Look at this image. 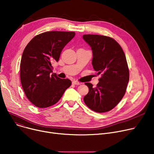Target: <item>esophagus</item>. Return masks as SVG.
I'll list each match as a JSON object with an SVG mask.
<instances>
[{
  "label": "esophagus",
  "instance_id": "esophagus-1",
  "mask_svg": "<svg viewBox=\"0 0 154 154\" xmlns=\"http://www.w3.org/2000/svg\"><path fill=\"white\" fill-rule=\"evenodd\" d=\"M72 84H74V85H80V84H81V83L78 82V81H76V80H73Z\"/></svg>",
  "mask_w": 154,
  "mask_h": 154
}]
</instances>
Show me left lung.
<instances>
[{
  "instance_id": "8db88e82",
  "label": "left lung",
  "mask_w": 154,
  "mask_h": 154,
  "mask_svg": "<svg viewBox=\"0 0 154 154\" xmlns=\"http://www.w3.org/2000/svg\"><path fill=\"white\" fill-rule=\"evenodd\" d=\"M83 38L92 48L94 69L101 75L95 87L85 83L88 92L84 100L94 112H106L114 109L125 94L129 80L125 55L119 43L110 37L85 34Z\"/></svg>"
}]
</instances>
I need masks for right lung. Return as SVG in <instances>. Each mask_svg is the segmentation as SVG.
Instances as JSON below:
<instances>
[{"instance_id": "right-lung-1", "label": "right lung", "mask_w": 154, "mask_h": 154, "mask_svg": "<svg viewBox=\"0 0 154 154\" xmlns=\"http://www.w3.org/2000/svg\"><path fill=\"white\" fill-rule=\"evenodd\" d=\"M74 32L49 31L35 36L24 49L20 66V82L27 99L35 106L46 108L57 102L72 82L51 74Z\"/></svg>"}]
</instances>
